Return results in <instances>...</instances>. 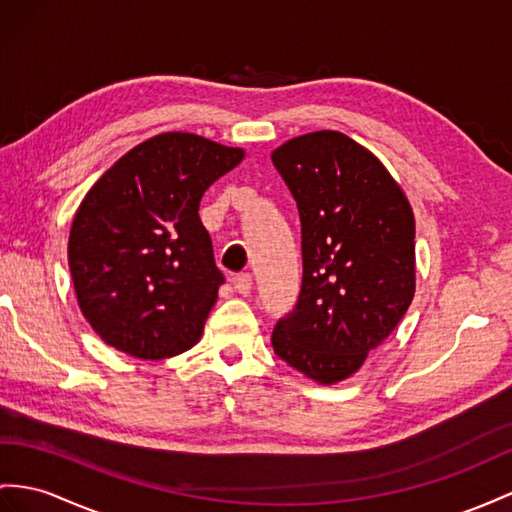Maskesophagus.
<instances>
[{
  "label": "esophagus",
  "mask_w": 512,
  "mask_h": 512,
  "mask_svg": "<svg viewBox=\"0 0 512 512\" xmlns=\"http://www.w3.org/2000/svg\"><path fill=\"white\" fill-rule=\"evenodd\" d=\"M233 283H235V290H238L240 294H248L253 287V277L248 272H240Z\"/></svg>",
  "instance_id": "obj_1"
}]
</instances>
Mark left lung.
Returning <instances> with one entry per match:
<instances>
[{
    "mask_svg": "<svg viewBox=\"0 0 512 512\" xmlns=\"http://www.w3.org/2000/svg\"><path fill=\"white\" fill-rule=\"evenodd\" d=\"M272 164L300 216L303 283L274 355L313 381L355 374L415 294V220L387 168L339 131L287 140Z\"/></svg>",
    "mask_w": 512,
    "mask_h": 512,
    "instance_id": "left-lung-1",
    "label": "left lung"
}]
</instances>
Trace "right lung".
<instances>
[{"label": "right lung", "mask_w": 512, "mask_h": 512, "mask_svg": "<svg viewBox=\"0 0 512 512\" xmlns=\"http://www.w3.org/2000/svg\"><path fill=\"white\" fill-rule=\"evenodd\" d=\"M242 157V149L170 131L125 153L88 190L73 218L69 268L103 342L151 361L199 342L225 283L199 205Z\"/></svg>", "instance_id": "1"}]
</instances>
